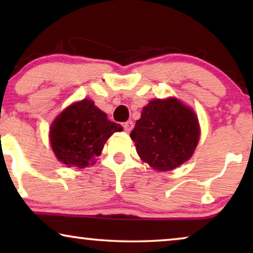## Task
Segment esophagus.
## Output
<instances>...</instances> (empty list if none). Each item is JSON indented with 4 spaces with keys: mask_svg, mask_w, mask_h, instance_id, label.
<instances>
[{
    "mask_svg": "<svg viewBox=\"0 0 253 253\" xmlns=\"http://www.w3.org/2000/svg\"><path fill=\"white\" fill-rule=\"evenodd\" d=\"M123 127H124V130H126V132H130V131L133 129L132 121H127V122L124 123L123 124Z\"/></svg>",
    "mask_w": 253,
    "mask_h": 253,
    "instance_id": "1",
    "label": "esophagus"
}]
</instances>
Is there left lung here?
Returning <instances> with one entry per match:
<instances>
[{"label": "left lung", "instance_id": "left-lung-1", "mask_svg": "<svg viewBox=\"0 0 253 253\" xmlns=\"http://www.w3.org/2000/svg\"><path fill=\"white\" fill-rule=\"evenodd\" d=\"M130 137L150 167L171 170L192 157L200 137L198 117L176 98L151 100Z\"/></svg>", "mask_w": 253, "mask_h": 253}]
</instances>
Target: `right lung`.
<instances>
[{"label":"right lung","instance_id":"1","mask_svg":"<svg viewBox=\"0 0 253 253\" xmlns=\"http://www.w3.org/2000/svg\"><path fill=\"white\" fill-rule=\"evenodd\" d=\"M122 130L92 100L84 99L67 107L54 120L49 139L58 161L68 167L85 168L95 164L108 138Z\"/></svg>","mask_w":253,"mask_h":253}]
</instances>
